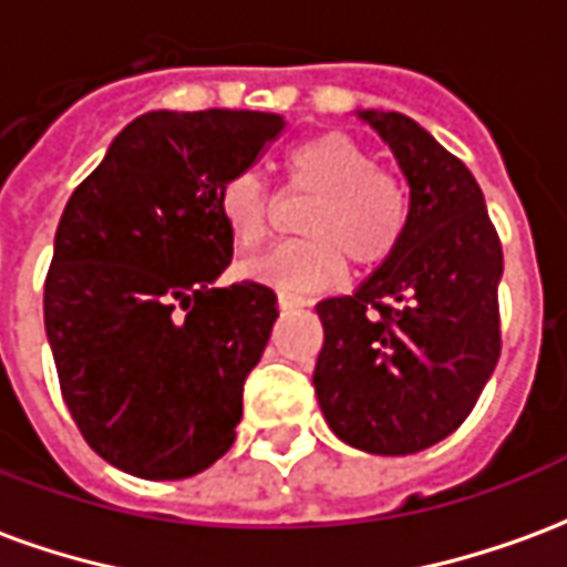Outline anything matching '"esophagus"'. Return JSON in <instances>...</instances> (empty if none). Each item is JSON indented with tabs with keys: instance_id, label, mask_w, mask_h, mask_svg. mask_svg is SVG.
Returning a JSON list of instances; mask_svg holds the SVG:
<instances>
[{
	"instance_id": "esophagus-1",
	"label": "esophagus",
	"mask_w": 567,
	"mask_h": 567,
	"mask_svg": "<svg viewBox=\"0 0 567 567\" xmlns=\"http://www.w3.org/2000/svg\"><path fill=\"white\" fill-rule=\"evenodd\" d=\"M307 307V300H303V297L300 295H279V309H282V312H291V309H303Z\"/></svg>"
}]
</instances>
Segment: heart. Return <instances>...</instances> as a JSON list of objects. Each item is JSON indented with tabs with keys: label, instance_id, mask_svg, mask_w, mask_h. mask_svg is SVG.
<instances>
[{
	"label": "heart",
	"instance_id": "1",
	"mask_svg": "<svg viewBox=\"0 0 567 567\" xmlns=\"http://www.w3.org/2000/svg\"><path fill=\"white\" fill-rule=\"evenodd\" d=\"M285 175L316 199L303 212V239H291L251 260L246 272L258 282L291 291L331 288L349 258L361 270H373L401 248L410 227V194L392 173L349 133L331 130L300 140L285 151ZM218 215L236 246L255 248L267 234L270 194L258 175H230L218 187Z\"/></svg>",
	"mask_w": 567,
	"mask_h": 567
}]
</instances>
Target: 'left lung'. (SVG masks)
<instances>
[{
  "label": "left lung",
  "mask_w": 567,
  "mask_h": 567,
  "mask_svg": "<svg viewBox=\"0 0 567 567\" xmlns=\"http://www.w3.org/2000/svg\"><path fill=\"white\" fill-rule=\"evenodd\" d=\"M410 185V227L355 295L328 297L312 385L337 437L413 455L474 410L501 355V243L471 169L401 112H355Z\"/></svg>",
  "instance_id": "8db88e82"
}]
</instances>
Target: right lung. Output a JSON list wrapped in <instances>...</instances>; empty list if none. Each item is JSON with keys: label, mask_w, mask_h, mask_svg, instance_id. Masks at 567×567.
Instances as JSON below:
<instances>
[{"label": "right lung", "mask_w": 567, "mask_h": 567, "mask_svg": "<svg viewBox=\"0 0 567 567\" xmlns=\"http://www.w3.org/2000/svg\"><path fill=\"white\" fill-rule=\"evenodd\" d=\"M282 130L272 112H148L69 197L44 331L75 425L124 474L185 480L234 446L279 309L267 285H215L234 258L215 199Z\"/></svg>", "instance_id": "add662e5"}]
</instances>
